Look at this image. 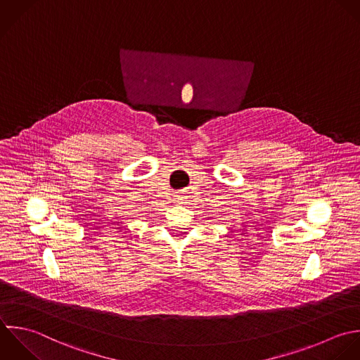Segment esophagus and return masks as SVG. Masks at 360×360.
Returning <instances> with one entry per match:
<instances>
[{
    "label": "esophagus",
    "instance_id": "34e87169",
    "mask_svg": "<svg viewBox=\"0 0 360 360\" xmlns=\"http://www.w3.org/2000/svg\"><path fill=\"white\" fill-rule=\"evenodd\" d=\"M179 200H182V199H179V198H178V202H179Z\"/></svg>",
    "mask_w": 360,
    "mask_h": 360
}]
</instances>
